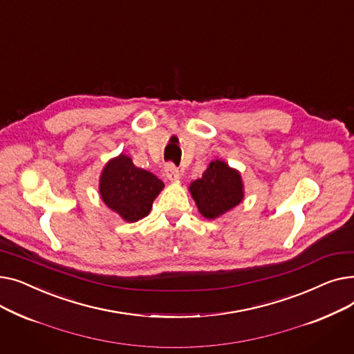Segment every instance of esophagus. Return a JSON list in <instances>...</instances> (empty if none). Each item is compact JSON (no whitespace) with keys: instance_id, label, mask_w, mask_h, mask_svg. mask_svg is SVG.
<instances>
[{"instance_id":"34e87169","label":"esophagus","mask_w":354,"mask_h":354,"mask_svg":"<svg viewBox=\"0 0 354 354\" xmlns=\"http://www.w3.org/2000/svg\"><path fill=\"white\" fill-rule=\"evenodd\" d=\"M165 175H166L167 179L172 180V182H175V180H178V179L180 178L179 169H178V167H176L175 165H172V163L165 166Z\"/></svg>"}]
</instances>
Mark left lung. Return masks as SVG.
<instances>
[{
	"instance_id": "1",
	"label": "left lung",
	"mask_w": 354,
	"mask_h": 354,
	"mask_svg": "<svg viewBox=\"0 0 354 354\" xmlns=\"http://www.w3.org/2000/svg\"><path fill=\"white\" fill-rule=\"evenodd\" d=\"M189 192L201 215L215 219L244 199V183L236 169L216 159L199 179L191 182Z\"/></svg>"
}]
</instances>
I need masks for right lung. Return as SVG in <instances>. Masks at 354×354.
Returning <instances> with one entry per match:
<instances>
[{
    "mask_svg": "<svg viewBox=\"0 0 354 354\" xmlns=\"http://www.w3.org/2000/svg\"><path fill=\"white\" fill-rule=\"evenodd\" d=\"M163 187L153 174L140 169L129 156L120 153L103 167L99 192L106 205L122 219L136 222L149 215Z\"/></svg>",
    "mask_w": 354,
    "mask_h": 354,
    "instance_id": "right-lung-1",
    "label": "right lung"
}]
</instances>
